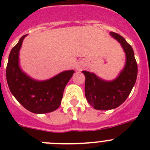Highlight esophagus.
I'll return each mask as SVG.
<instances>
[{"label": "esophagus", "mask_w": 150, "mask_h": 150, "mask_svg": "<svg viewBox=\"0 0 150 150\" xmlns=\"http://www.w3.org/2000/svg\"><path fill=\"white\" fill-rule=\"evenodd\" d=\"M82 68H83V66H82V64H79L76 66V70H77V71H80Z\"/></svg>", "instance_id": "1"}]
</instances>
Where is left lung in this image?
<instances>
[{
  "label": "left lung",
  "instance_id": "obj_1",
  "mask_svg": "<svg viewBox=\"0 0 150 150\" xmlns=\"http://www.w3.org/2000/svg\"><path fill=\"white\" fill-rule=\"evenodd\" d=\"M121 44L125 53V64L117 77L107 81L94 73L82 71L86 76L85 95L88 104L95 109L108 110L121 105L130 95L137 76V64L131 45L125 38L114 32L110 33Z\"/></svg>",
  "mask_w": 150,
  "mask_h": 150
}]
</instances>
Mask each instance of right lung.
Here are the masks:
<instances>
[{
	"label": "right lung",
	"instance_id": "add662e5",
	"mask_svg": "<svg viewBox=\"0 0 150 150\" xmlns=\"http://www.w3.org/2000/svg\"><path fill=\"white\" fill-rule=\"evenodd\" d=\"M10 52L6 70V81L12 95L26 110L43 114L52 112L62 103L64 89L74 71H65L46 80H36L27 75L19 66V50L24 38Z\"/></svg>",
	"mask_w": 150,
	"mask_h": 150
}]
</instances>
